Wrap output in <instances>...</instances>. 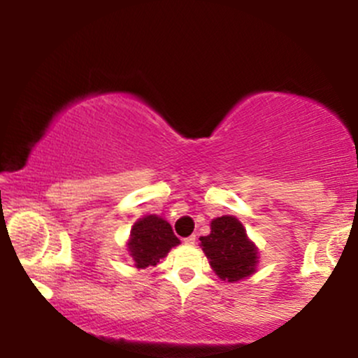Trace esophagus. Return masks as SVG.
<instances>
[{
	"mask_svg": "<svg viewBox=\"0 0 358 358\" xmlns=\"http://www.w3.org/2000/svg\"><path fill=\"white\" fill-rule=\"evenodd\" d=\"M195 241H196L195 236H188V237H185V239H183V242L187 245H193V244H195Z\"/></svg>",
	"mask_w": 358,
	"mask_h": 358,
	"instance_id": "esophagus-1",
	"label": "esophagus"
}]
</instances>
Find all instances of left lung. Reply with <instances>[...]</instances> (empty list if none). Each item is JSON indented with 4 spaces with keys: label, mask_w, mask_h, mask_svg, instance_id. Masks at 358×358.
Wrapping results in <instances>:
<instances>
[{
    "label": "left lung",
    "mask_w": 358,
    "mask_h": 358,
    "mask_svg": "<svg viewBox=\"0 0 358 358\" xmlns=\"http://www.w3.org/2000/svg\"><path fill=\"white\" fill-rule=\"evenodd\" d=\"M200 248L210 262L213 273L222 281L237 282L257 271V245L249 239L242 222L234 215L213 219L210 234L200 237Z\"/></svg>",
    "instance_id": "8db88e82"
}]
</instances>
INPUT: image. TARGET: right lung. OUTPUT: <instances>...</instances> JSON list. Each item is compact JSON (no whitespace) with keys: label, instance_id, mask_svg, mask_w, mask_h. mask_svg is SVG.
<instances>
[{"label":"right lung","instance_id":"1","mask_svg":"<svg viewBox=\"0 0 358 358\" xmlns=\"http://www.w3.org/2000/svg\"><path fill=\"white\" fill-rule=\"evenodd\" d=\"M180 239L165 219L158 215H145L134 222L127 239V252L133 257L138 269L153 268L159 259L166 257Z\"/></svg>","mask_w":358,"mask_h":358}]
</instances>
